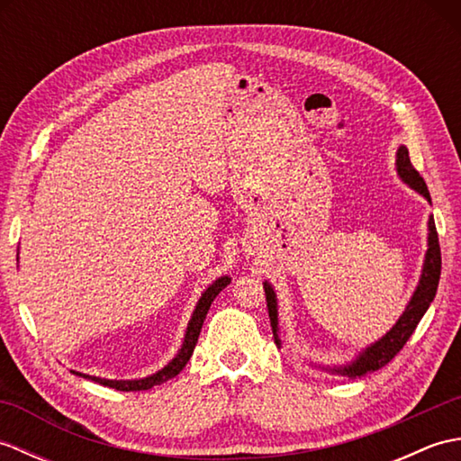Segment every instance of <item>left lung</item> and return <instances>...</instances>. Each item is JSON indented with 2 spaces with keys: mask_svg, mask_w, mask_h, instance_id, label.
Masks as SVG:
<instances>
[{
  "mask_svg": "<svg viewBox=\"0 0 461 461\" xmlns=\"http://www.w3.org/2000/svg\"><path fill=\"white\" fill-rule=\"evenodd\" d=\"M398 174L406 184L412 185L416 192L424 195L426 200H429V192L428 185L424 182L422 176L414 168L412 162H410V154L406 146H400L398 149ZM429 228V236H428V253H426V261H424V269H422V279H420V285L414 293L412 301L402 312V317L398 319L393 330L386 332V337H382L375 345L368 347L362 355L352 362V365L345 368H335V372H340L348 378H360L368 375V372H375L382 366H386L390 360H393L402 347L408 342V339L412 337V332L416 330L420 319L424 317V312L428 311L429 303L434 301L436 291H438V283H439V273H442V256H439V243H438V231H436V223L434 218H429L428 221ZM266 289V299H267V311H269V319H271V329L273 335H276L277 340V301H276V293H273L271 285H263Z\"/></svg>",
  "mask_w": 461,
  "mask_h": 461,
  "instance_id": "obj_1",
  "label": "left lung"
}]
</instances>
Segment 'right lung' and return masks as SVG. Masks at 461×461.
<instances>
[{"label": "right lung", "mask_w": 461, "mask_h": 461, "mask_svg": "<svg viewBox=\"0 0 461 461\" xmlns=\"http://www.w3.org/2000/svg\"><path fill=\"white\" fill-rule=\"evenodd\" d=\"M230 281H231L230 277H221V279H218L215 283H212V285L203 291L202 299L198 301V307H195V311H194V317L188 322V330H185L184 345H182L180 352H178V355H176V358L170 362L168 366H164L162 370L156 372V375H152L149 378H140V380H104V378L81 375V372H75V375L85 376V378H91L95 382H99V384H103V386L122 390V393H136V390H149V388H152L156 384H162V382L174 378L176 375H180V370L185 366V362H188L190 357H192L195 342H198L200 330H202V325H203V319H205V315H208L210 305L213 303V299L218 297V293L230 285Z\"/></svg>", "instance_id": "right-lung-1"}]
</instances>
